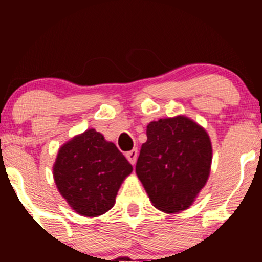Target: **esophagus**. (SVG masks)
<instances>
[{"instance_id":"34e87169","label":"esophagus","mask_w":262,"mask_h":262,"mask_svg":"<svg viewBox=\"0 0 262 262\" xmlns=\"http://www.w3.org/2000/svg\"><path fill=\"white\" fill-rule=\"evenodd\" d=\"M125 158L128 159V161L130 162L132 165H134L135 161H137V158H138V149H133V150H130V151L125 152Z\"/></svg>"}]
</instances>
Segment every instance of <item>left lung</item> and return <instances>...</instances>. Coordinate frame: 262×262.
Returning a JSON list of instances; mask_svg holds the SVG:
<instances>
[{
    "instance_id": "obj_1",
    "label": "left lung",
    "mask_w": 262,
    "mask_h": 262,
    "mask_svg": "<svg viewBox=\"0 0 262 262\" xmlns=\"http://www.w3.org/2000/svg\"><path fill=\"white\" fill-rule=\"evenodd\" d=\"M135 171L154 207L166 213L188 208L206 185L212 145L202 127L183 116L146 127Z\"/></svg>"
}]
</instances>
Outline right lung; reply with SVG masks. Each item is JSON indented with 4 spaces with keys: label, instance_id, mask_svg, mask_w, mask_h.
<instances>
[{
    "label": "right lung",
    "instance_id": "right-lung-1",
    "mask_svg": "<svg viewBox=\"0 0 262 262\" xmlns=\"http://www.w3.org/2000/svg\"><path fill=\"white\" fill-rule=\"evenodd\" d=\"M132 170L133 166L113 143L89 129L60 148L54 179L74 210L97 217L114 206L121 183Z\"/></svg>",
    "mask_w": 262,
    "mask_h": 262
}]
</instances>
